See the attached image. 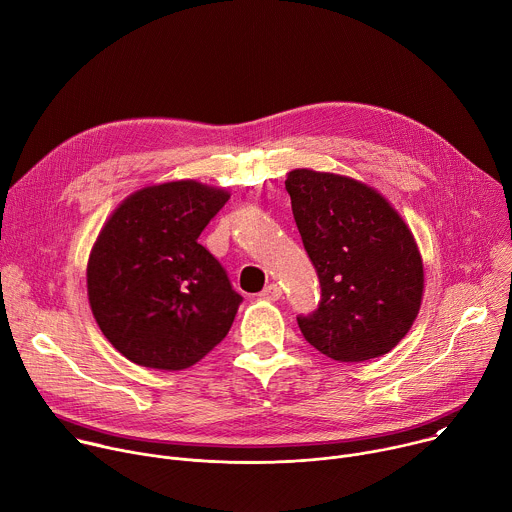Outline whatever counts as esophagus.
Instances as JSON below:
<instances>
[{"label":"esophagus","mask_w":512,"mask_h":512,"mask_svg":"<svg viewBox=\"0 0 512 512\" xmlns=\"http://www.w3.org/2000/svg\"><path fill=\"white\" fill-rule=\"evenodd\" d=\"M259 298H261V300H267V302H275V300L281 298V287H279L277 283H269V285L261 291Z\"/></svg>","instance_id":"esophagus-1"}]
</instances>
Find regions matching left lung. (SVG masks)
<instances>
[{
	"instance_id": "1",
	"label": "left lung",
	"mask_w": 512,
	"mask_h": 512,
	"mask_svg": "<svg viewBox=\"0 0 512 512\" xmlns=\"http://www.w3.org/2000/svg\"><path fill=\"white\" fill-rule=\"evenodd\" d=\"M322 300L298 318L304 338L338 362L391 352L411 330L423 298V259L393 204L360 180L291 170L285 180Z\"/></svg>"
}]
</instances>
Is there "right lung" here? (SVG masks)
<instances>
[{"label":"right lung","instance_id":"add662e5","mask_svg":"<svg viewBox=\"0 0 512 512\" xmlns=\"http://www.w3.org/2000/svg\"><path fill=\"white\" fill-rule=\"evenodd\" d=\"M229 198L196 180L150 184L103 225L87 263L89 304L105 338L139 367L188 369L229 334L243 298L198 243Z\"/></svg>","mask_w":512,"mask_h":512}]
</instances>
